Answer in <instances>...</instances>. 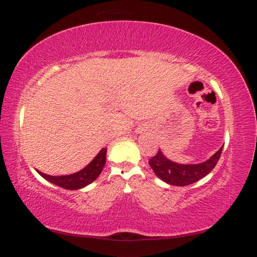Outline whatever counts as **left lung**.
Returning <instances> with one entry per match:
<instances>
[{
    "mask_svg": "<svg viewBox=\"0 0 257 257\" xmlns=\"http://www.w3.org/2000/svg\"><path fill=\"white\" fill-rule=\"evenodd\" d=\"M222 149L213 154L210 159L197 164H180L165 158L159 150L158 154L150 160L149 164L153 169L156 177L172 186H188L198 181L210 173L219 161Z\"/></svg>",
    "mask_w": 257,
    "mask_h": 257,
    "instance_id": "8db88e82",
    "label": "left lung"
}]
</instances>
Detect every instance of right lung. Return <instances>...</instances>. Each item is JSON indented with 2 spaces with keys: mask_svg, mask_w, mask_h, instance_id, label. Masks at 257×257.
Here are the masks:
<instances>
[{
  "mask_svg": "<svg viewBox=\"0 0 257 257\" xmlns=\"http://www.w3.org/2000/svg\"><path fill=\"white\" fill-rule=\"evenodd\" d=\"M106 162V149L104 147L98 152V154L95 156L93 161L88 163L82 170L71 173V175L66 176H50L41 171L37 172L46 179L47 181L52 182L59 187H62L64 189L76 190L84 188L87 185L92 184L94 180L97 179V177L101 175L104 165Z\"/></svg>",
  "mask_w": 257,
  "mask_h": 257,
  "instance_id": "1",
  "label": "right lung"
}]
</instances>
